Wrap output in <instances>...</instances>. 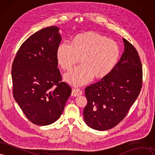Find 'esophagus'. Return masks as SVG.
I'll list each match as a JSON object with an SVG mask.
<instances>
[{
	"mask_svg": "<svg viewBox=\"0 0 155 155\" xmlns=\"http://www.w3.org/2000/svg\"><path fill=\"white\" fill-rule=\"evenodd\" d=\"M82 94V91L79 88H73L71 95L73 97H77L81 95Z\"/></svg>",
	"mask_w": 155,
	"mask_h": 155,
	"instance_id": "1",
	"label": "esophagus"
}]
</instances>
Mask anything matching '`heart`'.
<instances>
[{
	"mask_svg": "<svg viewBox=\"0 0 155 155\" xmlns=\"http://www.w3.org/2000/svg\"><path fill=\"white\" fill-rule=\"evenodd\" d=\"M120 57V49L115 41L93 31L77 35L71 44L62 43L57 50V62L64 70H71L81 58L82 64L65 76L68 82L75 86L90 82L93 77L107 76Z\"/></svg>",
	"mask_w": 155,
	"mask_h": 155,
	"instance_id": "b5f03b06",
	"label": "heart"
}]
</instances>
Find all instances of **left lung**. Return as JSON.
Segmentation results:
<instances>
[{
    "mask_svg": "<svg viewBox=\"0 0 155 155\" xmlns=\"http://www.w3.org/2000/svg\"><path fill=\"white\" fill-rule=\"evenodd\" d=\"M124 52L116 66L107 76L85 89L87 103L84 109L88 126L106 131L126 117L141 91L142 66L133 45L123 38Z\"/></svg>",
    "mask_w": 155,
    "mask_h": 155,
    "instance_id": "1",
    "label": "left lung"
}]
</instances>
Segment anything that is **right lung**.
Segmentation results:
<instances>
[{
    "mask_svg": "<svg viewBox=\"0 0 155 155\" xmlns=\"http://www.w3.org/2000/svg\"><path fill=\"white\" fill-rule=\"evenodd\" d=\"M58 29L48 27L31 35L12 64L13 97L25 116L38 126L58 120L71 93L57 68V50L62 39Z\"/></svg>",
    "mask_w": 155,
    "mask_h": 155,
    "instance_id": "right-lung-1",
    "label": "right lung"
}]
</instances>
